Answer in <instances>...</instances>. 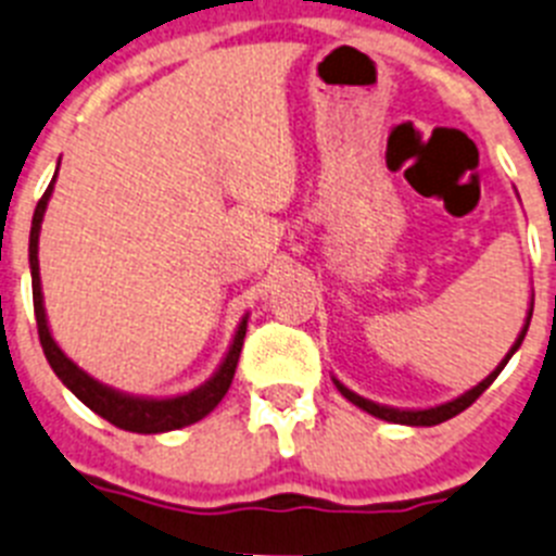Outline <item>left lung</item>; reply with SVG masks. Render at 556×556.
Listing matches in <instances>:
<instances>
[{
  "label": "left lung",
  "instance_id": "8db88e82",
  "mask_svg": "<svg viewBox=\"0 0 556 556\" xmlns=\"http://www.w3.org/2000/svg\"><path fill=\"white\" fill-rule=\"evenodd\" d=\"M529 320H531V309H529ZM529 320H526L523 331H520V337H517V343L511 345V351H509V354H506L504 363L497 365L495 371H492L490 377L483 379V382H478V386L472 388V391H467V393H464V396H458V400L447 402V405L430 407V410H396V407H386V405H377V402L363 400V396H357V393L349 391V388H345V386H340V382H337V379H334V386H337V391L343 393L345 400L354 402V405H357V407H363L365 414L377 416V419L393 421V425H414V427H433V425H441V421L453 419V416H458V414H462V410H467V407L472 405V402H476L478 396H481V393L492 386V382H495L497 374L504 371V365L509 363L511 354H515V351L520 349V343H523L526 331H529Z\"/></svg>",
  "mask_w": 556,
  "mask_h": 556
}]
</instances>
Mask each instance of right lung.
Wrapping results in <instances>:
<instances>
[{"label":"right lung","instance_id":"1","mask_svg":"<svg viewBox=\"0 0 556 556\" xmlns=\"http://www.w3.org/2000/svg\"><path fill=\"white\" fill-rule=\"evenodd\" d=\"M55 182V177H52ZM52 182L47 185L45 197L39 199L36 213H33V227H30V275H33V309H36V329H39L41 349H45L47 363L52 365L55 377L64 382L70 391L78 396L89 410H94L98 416H103L106 421H112L121 430H131V433H165V430H179L185 425H193V421L205 419L213 407L225 400L227 388L232 382V374H236V365H239L241 345H244L247 334V320H241L239 331H236V340H232L230 351H227L225 363L216 371V377L211 382H205L197 391L177 396V400H137V396H126V393H117L112 388L94 382L89 374H84L73 359L64 357V351L55 345V340L50 337L45 317V303H41V281H39V230L41 219H45L47 199L52 193Z\"/></svg>","mask_w":556,"mask_h":556}]
</instances>
